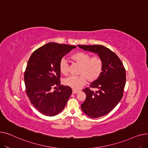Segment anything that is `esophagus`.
Instances as JSON below:
<instances>
[{"label":"esophagus","mask_w":148,"mask_h":148,"mask_svg":"<svg viewBox=\"0 0 148 148\" xmlns=\"http://www.w3.org/2000/svg\"><path fill=\"white\" fill-rule=\"evenodd\" d=\"M79 92V90H75V89H73V94H77Z\"/></svg>","instance_id":"1"}]
</instances>
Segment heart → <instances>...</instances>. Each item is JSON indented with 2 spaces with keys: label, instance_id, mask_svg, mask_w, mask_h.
<instances>
[{
  "label": "heart",
  "instance_id": "obj_1",
  "mask_svg": "<svg viewBox=\"0 0 148 148\" xmlns=\"http://www.w3.org/2000/svg\"><path fill=\"white\" fill-rule=\"evenodd\" d=\"M71 59L80 65L78 71L79 75L66 77L63 83L74 89H80L86 83V80L89 82H95L103 71L104 61L99 56L91 58V54L87 52L79 51L73 54ZM59 69L64 75L68 74V64L64 59L59 62Z\"/></svg>",
  "mask_w": 148,
  "mask_h": 148
}]
</instances>
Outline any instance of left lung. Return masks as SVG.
<instances>
[{
	"label": "left lung",
	"instance_id": "8db88e82",
	"mask_svg": "<svg viewBox=\"0 0 148 148\" xmlns=\"http://www.w3.org/2000/svg\"><path fill=\"white\" fill-rule=\"evenodd\" d=\"M78 46L84 50L97 53L104 61L101 75L89 86L98 90L94 92L89 88L83 89L86 97L81 105L83 112L89 117H101L110 112L123 97L126 83L125 69L119 57L103 45Z\"/></svg>",
	"mask_w": 148,
	"mask_h": 148
}]
</instances>
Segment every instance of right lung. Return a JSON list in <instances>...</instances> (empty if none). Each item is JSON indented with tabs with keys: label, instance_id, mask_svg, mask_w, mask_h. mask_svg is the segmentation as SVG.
<instances>
[{
	"label": "right lung",
	"instance_id": "1",
	"mask_svg": "<svg viewBox=\"0 0 148 148\" xmlns=\"http://www.w3.org/2000/svg\"><path fill=\"white\" fill-rule=\"evenodd\" d=\"M75 47L49 42L34 51L28 60L24 75L26 92L30 103L44 115L53 116L60 113L72 94L71 88L60 85L59 62Z\"/></svg>",
	"mask_w": 148,
	"mask_h": 148
}]
</instances>
